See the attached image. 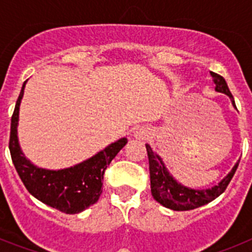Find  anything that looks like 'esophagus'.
I'll return each instance as SVG.
<instances>
[{
    "mask_svg": "<svg viewBox=\"0 0 252 252\" xmlns=\"http://www.w3.org/2000/svg\"><path fill=\"white\" fill-rule=\"evenodd\" d=\"M146 136H148V132H146L145 130H139V131H136V132H135V137H137V139L144 140Z\"/></svg>",
    "mask_w": 252,
    "mask_h": 252,
    "instance_id": "obj_1",
    "label": "esophagus"
}]
</instances>
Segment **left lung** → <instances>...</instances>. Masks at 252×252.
<instances>
[{"label":"left lung","mask_w":252,"mask_h":252,"mask_svg":"<svg viewBox=\"0 0 252 252\" xmlns=\"http://www.w3.org/2000/svg\"><path fill=\"white\" fill-rule=\"evenodd\" d=\"M211 75L216 84V91L228 95L233 107H236L233 95L231 94L224 78L213 72H211ZM146 151H148L149 170H150L151 194H153L154 199L159 202L161 206L173 209V211H189V209L204 206L216 199L218 195H221L226 190L240 162H236L232 170L217 186L209 189H192L182 186L171 177L168 169L164 165L161 158L154 153L149 144H146Z\"/></svg>","instance_id":"8db88e82"}]
</instances>
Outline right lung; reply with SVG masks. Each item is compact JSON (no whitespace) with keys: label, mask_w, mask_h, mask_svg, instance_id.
I'll use <instances>...</instances> for the list:
<instances>
[{"label":"right lung","mask_w":252,"mask_h":252,"mask_svg":"<svg viewBox=\"0 0 252 252\" xmlns=\"http://www.w3.org/2000/svg\"><path fill=\"white\" fill-rule=\"evenodd\" d=\"M25 84L26 82L22 84L21 92L11 117L8 148L13 165L29 193L40 202L66 215L82 212L94 204L101 197L104 170L119 151L127 144V139L122 137L117 140L95 154L94 157L70 168L60 170L37 168L22 154L17 139L19 110Z\"/></svg>","instance_id":"1"}]
</instances>
